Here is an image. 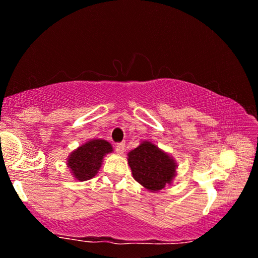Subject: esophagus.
<instances>
[{
	"instance_id": "obj_1",
	"label": "esophagus",
	"mask_w": 258,
	"mask_h": 258,
	"mask_svg": "<svg viewBox=\"0 0 258 258\" xmlns=\"http://www.w3.org/2000/svg\"><path fill=\"white\" fill-rule=\"evenodd\" d=\"M116 151L118 152V154H124V150H125V142H119L116 145Z\"/></svg>"
}]
</instances>
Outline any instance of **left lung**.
Listing matches in <instances>:
<instances>
[{
  "label": "left lung",
  "mask_w": 258,
  "mask_h": 258,
  "mask_svg": "<svg viewBox=\"0 0 258 258\" xmlns=\"http://www.w3.org/2000/svg\"><path fill=\"white\" fill-rule=\"evenodd\" d=\"M128 165L135 181L151 191L164 189L175 175L174 160L151 142H143L128 154Z\"/></svg>",
  "instance_id": "8db88e82"
}]
</instances>
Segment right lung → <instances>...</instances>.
<instances>
[{"label":"right lung","mask_w":258,"mask_h":258,"mask_svg":"<svg viewBox=\"0 0 258 258\" xmlns=\"http://www.w3.org/2000/svg\"><path fill=\"white\" fill-rule=\"evenodd\" d=\"M112 151L110 143L104 140H92L78 148L68 159V166L78 181H87L99 171L103 156Z\"/></svg>","instance_id":"obj_1"}]
</instances>
